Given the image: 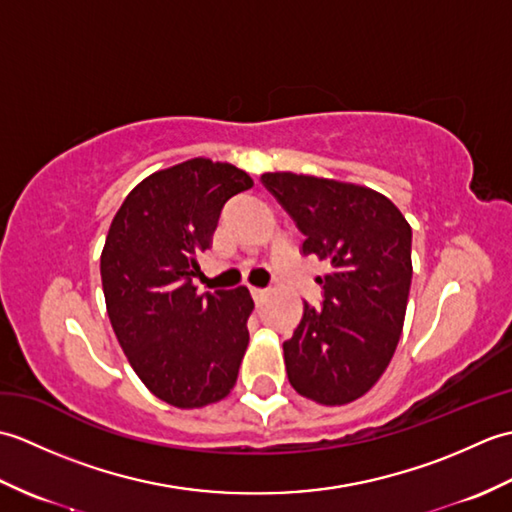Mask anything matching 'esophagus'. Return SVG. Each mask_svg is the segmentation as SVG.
I'll list each match as a JSON object with an SVG mask.
<instances>
[{
	"instance_id": "obj_1",
	"label": "esophagus",
	"mask_w": 512,
	"mask_h": 512,
	"mask_svg": "<svg viewBox=\"0 0 512 512\" xmlns=\"http://www.w3.org/2000/svg\"><path fill=\"white\" fill-rule=\"evenodd\" d=\"M250 295H253L255 303H262L268 297V290L266 288H250Z\"/></svg>"
}]
</instances>
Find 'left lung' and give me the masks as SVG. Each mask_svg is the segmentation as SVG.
Instances as JSON below:
<instances>
[{
    "label": "left lung",
    "mask_w": 512,
    "mask_h": 512,
    "mask_svg": "<svg viewBox=\"0 0 512 512\" xmlns=\"http://www.w3.org/2000/svg\"><path fill=\"white\" fill-rule=\"evenodd\" d=\"M262 182L306 235L303 255L330 264L323 306L303 303L284 343L290 385L319 405H347L383 376L400 341L411 286V226L383 193L361 184L264 173Z\"/></svg>",
    "instance_id": "left-lung-1"
}]
</instances>
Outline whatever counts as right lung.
<instances>
[{"label": "right lung", "mask_w": 512, "mask_h": 512, "mask_svg": "<svg viewBox=\"0 0 512 512\" xmlns=\"http://www.w3.org/2000/svg\"><path fill=\"white\" fill-rule=\"evenodd\" d=\"M253 187L231 162L191 158L151 173L116 211L101 253L107 317L138 378L178 409L231 394L255 303L246 286L200 295V255L222 206Z\"/></svg>", "instance_id": "add662e5"}]
</instances>
